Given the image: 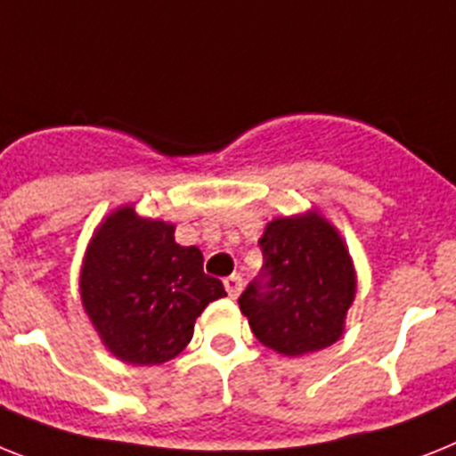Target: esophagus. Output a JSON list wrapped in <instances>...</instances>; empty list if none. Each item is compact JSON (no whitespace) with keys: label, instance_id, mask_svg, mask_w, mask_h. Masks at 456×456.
<instances>
[{"label":"esophagus","instance_id":"34e87169","mask_svg":"<svg viewBox=\"0 0 456 456\" xmlns=\"http://www.w3.org/2000/svg\"><path fill=\"white\" fill-rule=\"evenodd\" d=\"M224 287L231 298H237V296H240V291H242V277H240V274H231V277H225Z\"/></svg>","mask_w":456,"mask_h":456}]
</instances>
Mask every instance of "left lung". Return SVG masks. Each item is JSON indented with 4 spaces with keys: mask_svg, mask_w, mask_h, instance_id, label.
Segmentation results:
<instances>
[{
    "mask_svg": "<svg viewBox=\"0 0 456 456\" xmlns=\"http://www.w3.org/2000/svg\"><path fill=\"white\" fill-rule=\"evenodd\" d=\"M258 247L263 268L237 300L258 342L284 356L333 345L356 293L352 258L336 228L314 212L274 219Z\"/></svg>",
    "mask_w": 456,
    "mask_h": 456,
    "instance_id": "1",
    "label": "left lung"
}]
</instances>
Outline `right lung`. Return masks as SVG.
Segmentation results:
<instances>
[{
    "label": "right lung",
    "mask_w": 456,
    "mask_h": 456,
    "mask_svg": "<svg viewBox=\"0 0 456 456\" xmlns=\"http://www.w3.org/2000/svg\"><path fill=\"white\" fill-rule=\"evenodd\" d=\"M224 284L202 251L175 242V225L120 207L97 228L81 270V298L109 352L134 366L175 359Z\"/></svg>",
    "instance_id": "add662e5"
}]
</instances>
